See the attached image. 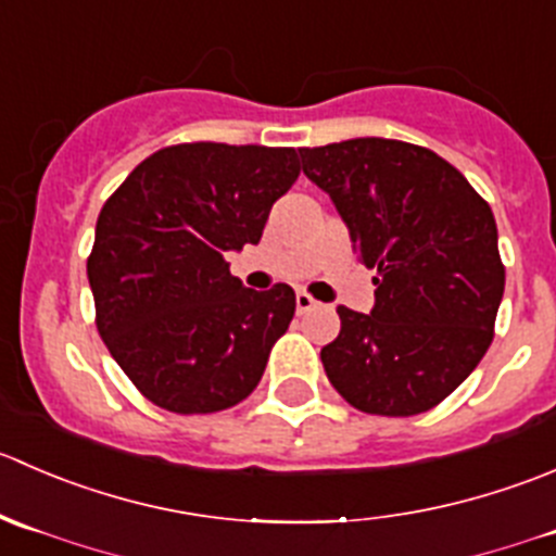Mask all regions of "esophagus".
I'll return each mask as SVG.
<instances>
[{
	"mask_svg": "<svg viewBox=\"0 0 556 556\" xmlns=\"http://www.w3.org/2000/svg\"><path fill=\"white\" fill-rule=\"evenodd\" d=\"M294 302H296V313H307V311H313V307L318 305L316 300H313L311 294H307V291H296V296H294Z\"/></svg>",
	"mask_w": 556,
	"mask_h": 556,
	"instance_id": "obj_1",
	"label": "esophagus"
}]
</instances>
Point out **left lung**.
<instances>
[{
    "label": "left lung",
    "mask_w": 556,
    "mask_h": 556,
    "mask_svg": "<svg viewBox=\"0 0 556 556\" xmlns=\"http://www.w3.org/2000/svg\"><path fill=\"white\" fill-rule=\"evenodd\" d=\"M302 173L329 194L367 270L376 307L340 305L321 349L340 397L362 414L416 416L476 370L505 289L489 202L430 148L356 137L300 148Z\"/></svg>",
    "instance_id": "left-lung-1"
}]
</instances>
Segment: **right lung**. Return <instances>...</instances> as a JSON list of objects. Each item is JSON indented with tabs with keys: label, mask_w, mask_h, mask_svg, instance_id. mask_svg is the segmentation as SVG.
<instances>
[{
	"label": "right lung",
	"mask_w": 556,
	"mask_h": 556,
	"mask_svg": "<svg viewBox=\"0 0 556 556\" xmlns=\"http://www.w3.org/2000/svg\"><path fill=\"white\" fill-rule=\"evenodd\" d=\"M300 175L294 148L180 142L108 197L86 262L97 329L137 392L173 414L249 397L294 318V291L245 289L227 251L260 243Z\"/></svg>",
	"instance_id": "right-lung-1"
}]
</instances>
